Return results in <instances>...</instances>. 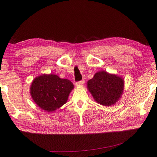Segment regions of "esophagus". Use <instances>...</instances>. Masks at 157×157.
<instances>
[{
	"instance_id": "esophagus-1",
	"label": "esophagus",
	"mask_w": 157,
	"mask_h": 157,
	"mask_svg": "<svg viewBox=\"0 0 157 157\" xmlns=\"http://www.w3.org/2000/svg\"><path fill=\"white\" fill-rule=\"evenodd\" d=\"M84 80H80V81H78V82H76V85L77 86H82L84 84Z\"/></svg>"
}]
</instances>
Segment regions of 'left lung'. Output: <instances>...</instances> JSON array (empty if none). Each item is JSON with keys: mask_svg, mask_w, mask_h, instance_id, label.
Returning <instances> with one entry per match:
<instances>
[{"mask_svg": "<svg viewBox=\"0 0 157 157\" xmlns=\"http://www.w3.org/2000/svg\"><path fill=\"white\" fill-rule=\"evenodd\" d=\"M124 82L115 75L101 71L88 81V88L94 99L104 106H110L120 98Z\"/></svg>", "mask_w": 157, "mask_h": 157, "instance_id": "obj_1", "label": "left lung"}]
</instances>
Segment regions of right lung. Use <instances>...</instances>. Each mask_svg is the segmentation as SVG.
<instances>
[{"mask_svg": "<svg viewBox=\"0 0 157 157\" xmlns=\"http://www.w3.org/2000/svg\"><path fill=\"white\" fill-rule=\"evenodd\" d=\"M73 88V83L67 79L56 75H43L32 82L30 94L38 106L51 112L66 103Z\"/></svg>", "mask_w": 157, "mask_h": 157, "instance_id": "add662e5", "label": "right lung"}]
</instances>
